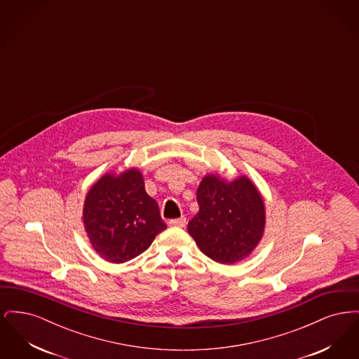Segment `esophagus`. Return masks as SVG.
<instances>
[{"label":"esophagus","mask_w":359,"mask_h":359,"mask_svg":"<svg viewBox=\"0 0 359 359\" xmlns=\"http://www.w3.org/2000/svg\"><path fill=\"white\" fill-rule=\"evenodd\" d=\"M186 224H187V219L184 217L170 221V226H173V227H184Z\"/></svg>","instance_id":"34e87169"}]
</instances>
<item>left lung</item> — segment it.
Segmentation results:
<instances>
[{"label": "left lung", "mask_w": 359, "mask_h": 359, "mask_svg": "<svg viewBox=\"0 0 359 359\" xmlns=\"http://www.w3.org/2000/svg\"><path fill=\"white\" fill-rule=\"evenodd\" d=\"M199 212L188 222V233L205 256L234 264L249 256L262 238L265 205L246 176L226 182L207 175L196 191Z\"/></svg>", "instance_id": "left-lung-1"}]
</instances>
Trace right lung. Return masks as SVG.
Listing matches in <instances>:
<instances>
[{
  "label": "right lung",
  "mask_w": 359,
  "mask_h": 359,
  "mask_svg": "<svg viewBox=\"0 0 359 359\" xmlns=\"http://www.w3.org/2000/svg\"><path fill=\"white\" fill-rule=\"evenodd\" d=\"M83 223L94 250L114 264L140 256L167 229L156 201L145 192L142 173L136 168L118 176L107 173L90 188Z\"/></svg>",
  "instance_id": "obj_1"
}]
</instances>
